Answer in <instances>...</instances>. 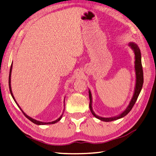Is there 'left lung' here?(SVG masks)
<instances>
[{
  "label": "left lung",
  "mask_w": 156,
  "mask_h": 156,
  "mask_svg": "<svg viewBox=\"0 0 156 156\" xmlns=\"http://www.w3.org/2000/svg\"><path fill=\"white\" fill-rule=\"evenodd\" d=\"M129 46L133 50L134 53V69H135V74H136V83H135V87L133 98H132L131 100L129 103V105L127 106L125 110H124L122 113L117 116L112 117H102L97 115L94 113V111L92 108V95L90 90H89V98H90V109L91 111V113L94 116L102 121L105 122H110L115 121L119 119H121L129 113L131 109H133L134 105L135 104L138 95L140 93L141 90L142 88L143 83H144V76H143V70H142V61H141V52L140 50L139 47L137 44H136L134 42H130L129 43Z\"/></svg>",
  "instance_id": "8db88e82"
}]
</instances>
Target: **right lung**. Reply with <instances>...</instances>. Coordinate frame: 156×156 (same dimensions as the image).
<instances>
[{"mask_svg":"<svg viewBox=\"0 0 156 156\" xmlns=\"http://www.w3.org/2000/svg\"><path fill=\"white\" fill-rule=\"evenodd\" d=\"M12 65H11V67H10V74H9V89H10V94H11V95H12V98H13V99L14 100V101H15V103H16V105H18V107H19L20 109V110L22 111V113H23V114L25 115V117L27 118V119H28L30 121H31L32 122H34V124H36V125H51V124H55V123H56V122H58L61 119V118H62V115H63V113H64V111H65V99H64V110H63V113H62V115H61V116H60V117H58L57 120H55V121H52V122H42V121H37V120H35V119H33V118H31V117H30V116H28V115H26L24 112H23V110L21 109V107H20V105L18 104V103H17V101H16V99H15V98H14V95H13V94H12V87H11V73H12Z\"/></svg>","mask_w":156,"mask_h":156,"instance_id":"right-lung-1","label":"right lung"}]
</instances>
